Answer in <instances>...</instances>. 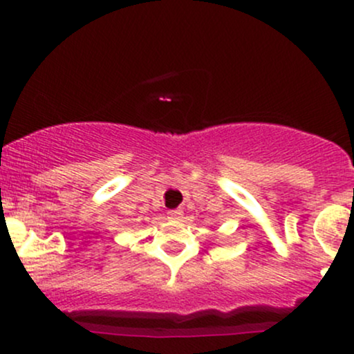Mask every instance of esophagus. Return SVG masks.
Masks as SVG:
<instances>
[{"mask_svg": "<svg viewBox=\"0 0 354 354\" xmlns=\"http://www.w3.org/2000/svg\"><path fill=\"white\" fill-rule=\"evenodd\" d=\"M183 216H185V213H183L181 208L168 211V218H169V219H174V221H178V219H181Z\"/></svg>", "mask_w": 354, "mask_h": 354, "instance_id": "obj_1", "label": "esophagus"}]
</instances>
